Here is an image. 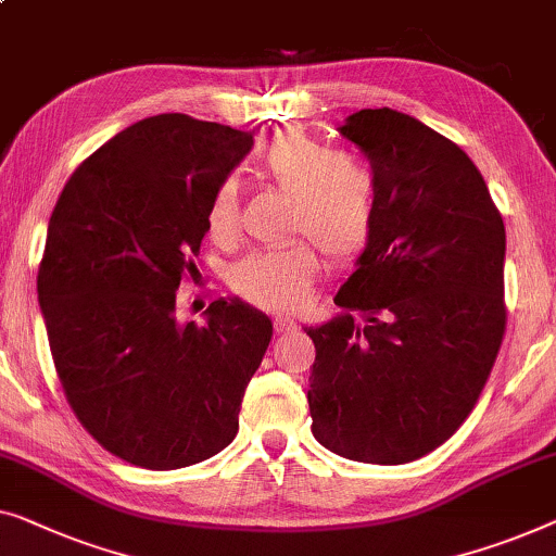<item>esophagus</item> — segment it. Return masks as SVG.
Masks as SVG:
<instances>
[{
  "label": "esophagus",
  "mask_w": 556,
  "mask_h": 556,
  "mask_svg": "<svg viewBox=\"0 0 556 556\" xmlns=\"http://www.w3.org/2000/svg\"><path fill=\"white\" fill-rule=\"evenodd\" d=\"M273 328H276V333H288V331H295V320L286 318V316H278L276 320H273Z\"/></svg>",
  "instance_id": "obj_1"
}]
</instances>
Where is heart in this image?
<instances>
[{
    "label": "heart",
    "instance_id": "heart-1",
    "mask_svg": "<svg viewBox=\"0 0 556 556\" xmlns=\"http://www.w3.org/2000/svg\"><path fill=\"white\" fill-rule=\"evenodd\" d=\"M258 170L293 198V232L316 240L328 258L345 263L364 251L376 220V180L361 160L333 152L303 130L278 132L258 152ZM238 185L223 180L207 205V232L230 240L238 230ZM318 270L316 248L291 240L253 251L230 268V286L263 308H295Z\"/></svg>",
    "mask_w": 556,
    "mask_h": 556
}]
</instances>
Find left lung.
<instances>
[{"instance_id":"1","label":"left lung","mask_w":556,"mask_h":556,"mask_svg":"<svg viewBox=\"0 0 556 556\" xmlns=\"http://www.w3.org/2000/svg\"><path fill=\"white\" fill-rule=\"evenodd\" d=\"M338 132L371 163L376 220L333 298L343 311L305 328L311 429L351 462L406 464L452 437L492 374L504 220L469 155L416 117L361 110Z\"/></svg>"}]
</instances>
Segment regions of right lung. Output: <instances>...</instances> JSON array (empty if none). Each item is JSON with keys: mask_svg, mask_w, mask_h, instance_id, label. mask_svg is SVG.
Segmentation results:
<instances>
[{"mask_svg": "<svg viewBox=\"0 0 556 556\" xmlns=\"http://www.w3.org/2000/svg\"><path fill=\"white\" fill-rule=\"evenodd\" d=\"M253 135L180 112L117 132L72 173L54 205L37 293L60 383L79 424L142 469L223 452L273 324L240 298L178 324L207 205Z\"/></svg>", "mask_w": 556, "mask_h": 556, "instance_id": "1", "label": "right lung"}]
</instances>
